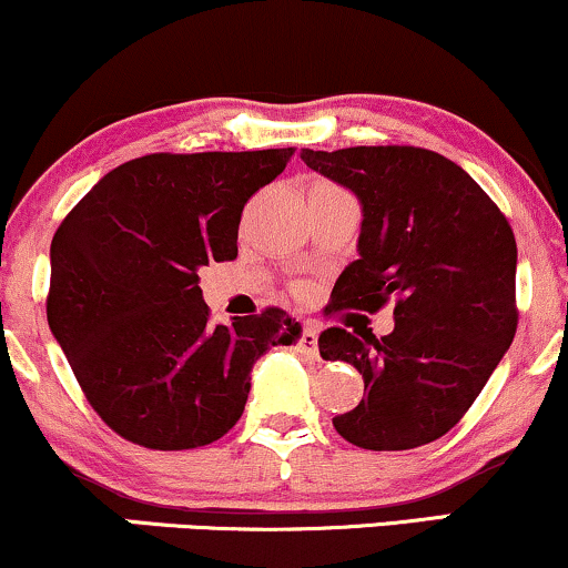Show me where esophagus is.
<instances>
[{"instance_id": "1", "label": "esophagus", "mask_w": 568, "mask_h": 568, "mask_svg": "<svg viewBox=\"0 0 568 568\" xmlns=\"http://www.w3.org/2000/svg\"><path fill=\"white\" fill-rule=\"evenodd\" d=\"M298 352H302L304 357H317V331H314L310 323L304 325L302 338H298Z\"/></svg>"}]
</instances>
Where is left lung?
Returning a JSON list of instances; mask_svg holds the SVG:
<instances>
[{
	"instance_id": "obj_1",
	"label": "left lung",
	"mask_w": 568,
	"mask_h": 568,
	"mask_svg": "<svg viewBox=\"0 0 568 568\" xmlns=\"http://www.w3.org/2000/svg\"><path fill=\"white\" fill-rule=\"evenodd\" d=\"M312 172L362 206L359 258L336 280V310L378 312L394 331L320 336L323 359L349 362L367 396L333 426L362 449H413L466 415L516 336V237L491 197L434 150H302Z\"/></svg>"
}]
</instances>
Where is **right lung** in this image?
Masks as SVG:
<instances>
[{
	"label": "right lung",
	"mask_w": 568,
	"mask_h": 568,
	"mask_svg": "<svg viewBox=\"0 0 568 568\" xmlns=\"http://www.w3.org/2000/svg\"><path fill=\"white\" fill-rule=\"evenodd\" d=\"M293 148L153 153L108 172L50 248L47 323L89 405L150 449L222 439L243 415L251 371L302 338L277 306L211 325L197 270L237 256L245 201Z\"/></svg>",
	"instance_id": "right-lung-1"
}]
</instances>
